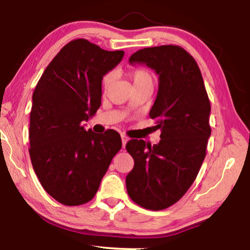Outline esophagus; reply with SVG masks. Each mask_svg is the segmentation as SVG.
I'll return each instance as SVG.
<instances>
[{
  "mask_svg": "<svg viewBox=\"0 0 250 250\" xmlns=\"http://www.w3.org/2000/svg\"><path fill=\"white\" fill-rule=\"evenodd\" d=\"M128 140H129V138L126 137L125 134H121V141H122V147H125V145H126V142H128Z\"/></svg>",
  "mask_w": 250,
  "mask_h": 250,
  "instance_id": "obj_1",
  "label": "esophagus"
}]
</instances>
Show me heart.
Wrapping results in <instances>:
<instances>
[{"mask_svg":"<svg viewBox=\"0 0 250 250\" xmlns=\"http://www.w3.org/2000/svg\"><path fill=\"white\" fill-rule=\"evenodd\" d=\"M131 78L133 80L134 86H139L142 83H153V77L149 70L145 67H138L132 70L131 73ZM113 80H115V73L113 71H108L107 74L104 75V77L101 78V89L104 92H107L110 87L112 86Z\"/></svg>","mask_w":250,"mask_h":250,"instance_id":"b5f03b06","label":"heart"}]
</instances>
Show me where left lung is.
I'll return each instance as SVG.
<instances>
[{
	"label": "left lung",
	"instance_id": "obj_1",
	"mask_svg": "<svg viewBox=\"0 0 250 250\" xmlns=\"http://www.w3.org/2000/svg\"><path fill=\"white\" fill-rule=\"evenodd\" d=\"M129 62L146 64L159 75L149 115L161 130V140L153 146L137 139L126 143L134 160L126 191L143 208L166 209L188 192L205 159L211 132L209 99L197 62L181 46L143 48Z\"/></svg>",
	"mask_w": 250,
	"mask_h": 250
}]
</instances>
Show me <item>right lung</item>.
<instances>
[{
    "label": "right lung",
    "instance_id": "right-lung-1",
    "mask_svg": "<svg viewBox=\"0 0 250 250\" xmlns=\"http://www.w3.org/2000/svg\"><path fill=\"white\" fill-rule=\"evenodd\" d=\"M124 55L74 40L53 58L34 90L29 156L42 186L62 205L91 201L121 149L117 131H86L83 121L100 107L101 78Z\"/></svg>",
    "mask_w": 250,
    "mask_h": 250
}]
</instances>
